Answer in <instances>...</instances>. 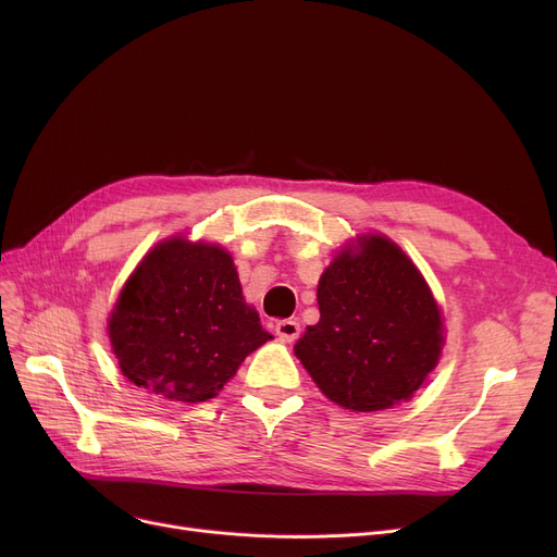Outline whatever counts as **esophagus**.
<instances>
[{"mask_svg":"<svg viewBox=\"0 0 557 557\" xmlns=\"http://www.w3.org/2000/svg\"><path fill=\"white\" fill-rule=\"evenodd\" d=\"M275 334L284 343H294L300 336V323H298V320H290V318L288 320H277V323H275Z\"/></svg>","mask_w":557,"mask_h":557,"instance_id":"obj_1","label":"esophagus"}]
</instances>
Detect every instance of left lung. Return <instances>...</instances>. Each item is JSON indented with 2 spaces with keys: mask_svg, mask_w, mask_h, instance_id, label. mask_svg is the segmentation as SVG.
Wrapping results in <instances>:
<instances>
[{
  "mask_svg": "<svg viewBox=\"0 0 557 557\" xmlns=\"http://www.w3.org/2000/svg\"><path fill=\"white\" fill-rule=\"evenodd\" d=\"M318 325L296 345L318 388L370 413L413 397L443 349V318L426 282L386 237L343 250L318 284Z\"/></svg>",
  "mask_w": 557,
  "mask_h": 557,
  "instance_id": "left-lung-1",
  "label": "left lung"
}]
</instances>
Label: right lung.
I'll list each match as a JSON object with an SVG mask.
<instances>
[{
    "instance_id": "obj_1",
    "label": "right lung",
    "mask_w": 557,
    "mask_h": 557,
    "mask_svg": "<svg viewBox=\"0 0 557 557\" xmlns=\"http://www.w3.org/2000/svg\"><path fill=\"white\" fill-rule=\"evenodd\" d=\"M122 372L171 401L212 399L242 361L271 338L244 302L232 257L183 239L153 248L110 315Z\"/></svg>"
}]
</instances>
